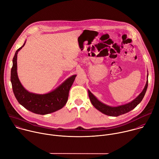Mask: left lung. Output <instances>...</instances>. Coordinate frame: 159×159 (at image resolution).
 I'll return each instance as SVG.
<instances>
[{
	"label": "left lung",
	"instance_id": "obj_1",
	"mask_svg": "<svg viewBox=\"0 0 159 159\" xmlns=\"http://www.w3.org/2000/svg\"><path fill=\"white\" fill-rule=\"evenodd\" d=\"M148 74L147 75V78H148ZM148 87V80H147L145 86L142 90V92L138 96V97L136 98L134 100H133L131 102L124 104V105H121L119 106L116 107H112L107 106L101 101H99L91 93H90V90H88V94H89V97L90 98V102H91L92 104L99 111L102 112L103 114L106 115H108L110 116H118L120 115L125 114V113L131 111L136 106H137L143 99L145 93L147 91Z\"/></svg>",
	"mask_w": 159,
	"mask_h": 159
}]
</instances>
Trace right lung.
Instances as JSON below:
<instances>
[{
	"mask_svg": "<svg viewBox=\"0 0 159 159\" xmlns=\"http://www.w3.org/2000/svg\"><path fill=\"white\" fill-rule=\"evenodd\" d=\"M26 41L21 47L17 50L12 60V67L11 72V82L13 93L18 102L26 109L44 115L61 109L66 103L69 90L74 82L76 75L68 78L53 91L38 94L28 92L20 82L17 73V55L18 52L25 46Z\"/></svg>",
	"mask_w": 159,
	"mask_h": 159,
	"instance_id": "obj_1",
	"label": "right lung"
}]
</instances>
